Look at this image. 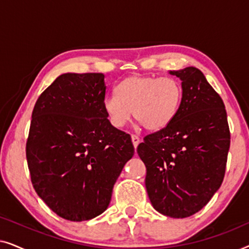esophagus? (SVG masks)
<instances>
[{
	"label": "esophagus",
	"mask_w": 249,
	"mask_h": 249,
	"mask_svg": "<svg viewBox=\"0 0 249 249\" xmlns=\"http://www.w3.org/2000/svg\"><path fill=\"white\" fill-rule=\"evenodd\" d=\"M131 141H132V144H134V147L137 148V146L139 145V142H141V139H139L138 136L132 135L131 136Z\"/></svg>",
	"instance_id": "obj_1"
}]
</instances>
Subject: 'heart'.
<instances>
[{
	"label": "heart",
	"instance_id": "b5f03b06",
	"mask_svg": "<svg viewBox=\"0 0 249 249\" xmlns=\"http://www.w3.org/2000/svg\"><path fill=\"white\" fill-rule=\"evenodd\" d=\"M181 97V85L175 78L131 76L115 87V95L105 98L103 108L114 128H124L134 112L147 130L159 131L175 119Z\"/></svg>",
	"mask_w": 249,
	"mask_h": 249
}]
</instances>
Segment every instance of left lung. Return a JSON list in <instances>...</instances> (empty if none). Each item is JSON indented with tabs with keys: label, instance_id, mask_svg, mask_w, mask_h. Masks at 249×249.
<instances>
[{
	"label": "left lung",
	"instance_id": "8db88e82",
	"mask_svg": "<svg viewBox=\"0 0 249 249\" xmlns=\"http://www.w3.org/2000/svg\"><path fill=\"white\" fill-rule=\"evenodd\" d=\"M181 80L179 110L168 127L146 136L137 153L154 209L183 219L203 209L226 172L230 131L220 95L197 68L169 71Z\"/></svg>",
	"mask_w": 249,
	"mask_h": 249
}]
</instances>
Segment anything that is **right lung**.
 Instances as JSON below:
<instances>
[{
    "label": "right lung",
    "mask_w": 249,
    "mask_h": 249,
    "mask_svg": "<svg viewBox=\"0 0 249 249\" xmlns=\"http://www.w3.org/2000/svg\"><path fill=\"white\" fill-rule=\"evenodd\" d=\"M103 73H63L37 100L26 155L37 195L57 215L90 220L107 209L125 163L130 135L110 124L103 108Z\"/></svg>",
    "instance_id": "1"
}]
</instances>
